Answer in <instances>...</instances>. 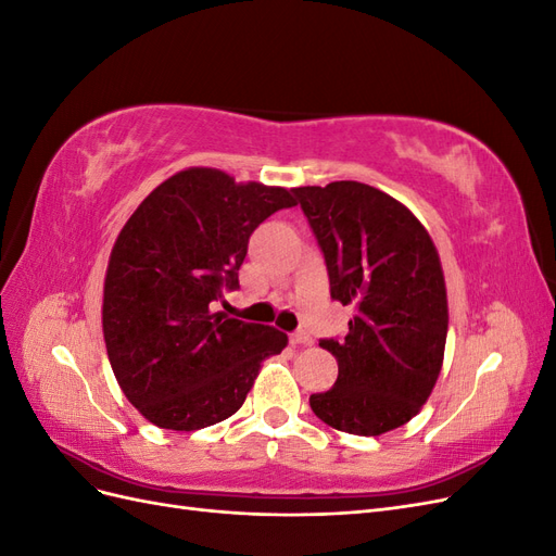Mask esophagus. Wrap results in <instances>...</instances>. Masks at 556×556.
Masks as SVG:
<instances>
[{
	"mask_svg": "<svg viewBox=\"0 0 556 556\" xmlns=\"http://www.w3.org/2000/svg\"><path fill=\"white\" fill-rule=\"evenodd\" d=\"M290 343H292V345H311L313 339H311L308 331H294V333L290 336Z\"/></svg>",
	"mask_w": 556,
	"mask_h": 556,
	"instance_id": "esophagus-1",
	"label": "esophagus"
}]
</instances>
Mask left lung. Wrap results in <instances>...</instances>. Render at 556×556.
I'll return each mask as SVG.
<instances>
[{
	"label": "left lung",
	"mask_w": 556,
	"mask_h": 556,
	"mask_svg": "<svg viewBox=\"0 0 556 556\" xmlns=\"http://www.w3.org/2000/svg\"><path fill=\"white\" fill-rule=\"evenodd\" d=\"M319 250L331 299L355 308L343 341L319 348L339 378L311 408L325 425L380 435L425 406L443 366L447 292L439 250L417 217L371 185L336 180L294 188Z\"/></svg>",
	"instance_id": "8db88e82"
}]
</instances>
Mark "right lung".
I'll return each instance as SVG.
<instances>
[{
	"instance_id": "obj_1",
	"label": "right lung",
	"mask_w": 556,
	"mask_h": 556,
	"mask_svg": "<svg viewBox=\"0 0 556 556\" xmlns=\"http://www.w3.org/2000/svg\"><path fill=\"white\" fill-rule=\"evenodd\" d=\"M296 206L285 188L237 182L192 166L166 178L117 233L104 280L102 327L117 384L148 422L197 431L237 413L282 331L211 304L239 288L248 239Z\"/></svg>"
}]
</instances>
